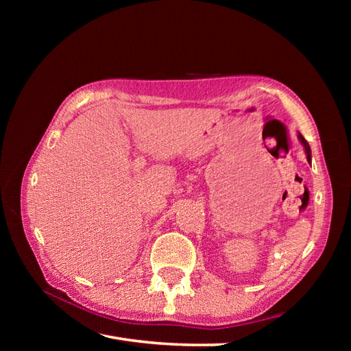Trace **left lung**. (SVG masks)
Masks as SVG:
<instances>
[{"label": "left lung", "mask_w": 351, "mask_h": 351, "mask_svg": "<svg viewBox=\"0 0 351 351\" xmlns=\"http://www.w3.org/2000/svg\"><path fill=\"white\" fill-rule=\"evenodd\" d=\"M297 137H299V141H300V143L303 145V147H304V152H306V158H307V162L311 164V161H312V152H311V146H309V143L306 142V139L304 137L299 133L297 134Z\"/></svg>", "instance_id": "obj_1"}]
</instances>
